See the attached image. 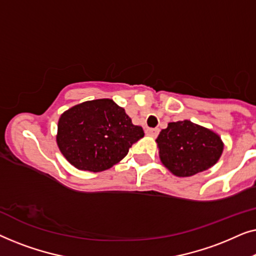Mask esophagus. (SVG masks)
<instances>
[{"instance_id": "1", "label": "esophagus", "mask_w": 256, "mask_h": 256, "mask_svg": "<svg viewBox=\"0 0 256 256\" xmlns=\"http://www.w3.org/2000/svg\"><path fill=\"white\" fill-rule=\"evenodd\" d=\"M146 135H148V136H152V138H156V136L158 135L160 129L158 128H150V129H146Z\"/></svg>"}]
</instances>
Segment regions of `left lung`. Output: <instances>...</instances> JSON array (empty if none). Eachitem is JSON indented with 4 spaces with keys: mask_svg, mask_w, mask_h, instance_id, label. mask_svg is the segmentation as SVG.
Masks as SVG:
<instances>
[{
    "mask_svg": "<svg viewBox=\"0 0 256 256\" xmlns=\"http://www.w3.org/2000/svg\"><path fill=\"white\" fill-rule=\"evenodd\" d=\"M156 142L160 162L177 177H190L210 169L224 150L216 132L188 120L170 122Z\"/></svg>",
    "mask_w": 256,
    "mask_h": 256,
    "instance_id": "obj_1",
    "label": "left lung"
}]
</instances>
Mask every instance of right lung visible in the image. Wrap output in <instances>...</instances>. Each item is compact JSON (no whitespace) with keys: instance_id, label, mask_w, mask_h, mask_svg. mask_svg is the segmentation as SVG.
Listing matches in <instances>:
<instances>
[{"instance_id":"right-lung-1","label":"right lung","mask_w":256,"mask_h":256,"mask_svg":"<svg viewBox=\"0 0 256 256\" xmlns=\"http://www.w3.org/2000/svg\"><path fill=\"white\" fill-rule=\"evenodd\" d=\"M144 136L124 110L110 99L76 104L60 115L57 144L79 170L99 172L126 157L129 148Z\"/></svg>"}]
</instances>
